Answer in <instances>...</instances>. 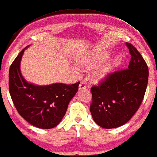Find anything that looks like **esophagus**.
I'll return each mask as SVG.
<instances>
[{"mask_svg": "<svg viewBox=\"0 0 157 157\" xmlns=\"http://www.w3.org/2000/svg\"><path fill=\"white\" fill-rule=\"evenodd\" d=\"M86 88V85L85 84V83L84 82H81L79 84V90H82V89H84Z\"/></svg>", "mask_w": 157, "mask_h": 157, "instance_id": "34e87169", "label": "esophagus"}]
</instances>
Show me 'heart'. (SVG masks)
Instances as JSON below:
<instances>
[{"instance_id":"obj_1","label":"heart","mask_w":157,"mask_h":157,"mask_svg":"<svg viewBox=\"0 0 157 157\" xmlns=\"http://www.w3.org/2000/svg\"><path fill=\"white\" fill-rule=\"evenodd\" d=\"M109 57V54L105 53L98 56H83L80 58L77 59L75 60V66L77 67L75 68L74 72L78 73V70L82 71H87L89 70L95 68L98 66L101 65L104 63L107 59ZM110 69L108 67H102V68L95 70L92 73V78L96 80H101L103 79L109 73Z\"/></svg>"}]
</instances>
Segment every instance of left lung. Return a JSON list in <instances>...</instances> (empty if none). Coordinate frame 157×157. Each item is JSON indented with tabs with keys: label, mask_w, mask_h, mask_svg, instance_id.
Segmentation results:
<instances>
[{
	"label": "left lung",
	"mask_w": 157,
	"mask_h": 157,
	"mask_svg": "<svg viewBox=\"0 0 157 157\" xmlns=\"http://www.w3.org/2000/svg\"><path fill=\"white\" fill-rule=\"evenodd\" d=\"M126 44L131 56L128 68L108 75L98 86L91 88L92 117L104 128L119 127L130 120L138 110L147 86L146 62L133 44Z\"/></svg>",
	"instance_id": "left-lung-1"
}]
</instances>
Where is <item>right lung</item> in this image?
Returning a JSON list of instances; mask_svg holds the SVG:
<instances>
[{"instance_id":"right-lung-1","label":"right lung","mask_w":157,"mask_h":157,"mask_svg":"<svg viewBox=\"0 0 157 157\" xmlns=\"http://www.w3.org/2000/svg\"><path fill=\"white\" fill-rule=\"evenodd\" d=\"M26 48L22 49L10 68V94L17 112L25 120L40 128H52L65 115L70 101L78 91L79 82L44 86L28 82L20 70L21 60Z\"/></svg>"}]
</instances>
